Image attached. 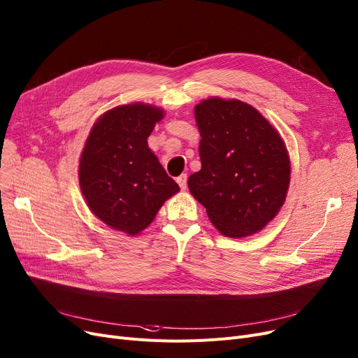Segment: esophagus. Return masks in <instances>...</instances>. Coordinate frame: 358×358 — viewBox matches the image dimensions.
Wrapping results in <instances>:
<instances>
[{
  "label": "esophagus",
  "instance_id": "obj_1",
  "mask_svg": "<svg viewBox=\"0 0 358 358\" xmlns=\"http://www.w3.org/2000/svg\"><path fill=\"white\" fill-rule=\"evenodd\" d=\"M176 182L180 187V189H187V185H188V176L187 175H180L176 178Z\"/></svg>",
  "mask_w": 358,
  "mask_h": 358
}]
</instances>
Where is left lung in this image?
I'll return each mask as SVG.
<instances>
[{
  "instance_id": "1",
  "label": "left lung",
  "mask_w": 358,
  "mask_h": 358,
  "mask_svg": "<svg viewBox=\"0 0 358 358\" xmlns=\"http://www.w3.org/2000/svg\"><path fill=\"white\" fill-rule=\"evenodd\" d=\"M201 170L191 194L224 236L252 235L273 219L289 187L291 164L276 129L250 104L210 98L195 107Z\"/></svg>"
}]
</instances>
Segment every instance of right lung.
I'll use <instances>...</instances> for the list:
<instances>
[{
	"label": "right lung",
	"mask_w": 358,
	"mask_h": 358,
	"mask_svg": "<svg viewBox=\"0 0 358 358\" xmlns=\"http://www.w3.org/2000/svg\"><path fill=\"white\" fill-rule=\"evenodd\" d=\"M163 110L148 104L111 108L96 120L80 155L79 183L87 204L110 227L136 235L179 191L148 148Z\"/></svg>",
	"instance_id": "1"
}]
</instances>
